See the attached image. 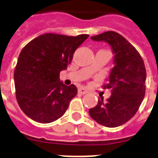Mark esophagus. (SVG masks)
I'll return each mask as SVG.
<instances>
[{"instance_id": "obj_1", "label": "esophagus", "mask_w": 158, "mask_h": 158, "mask_svg": "<svg viewBox=\"0 0 158 158\" xmlns=\"http://www.w3.org/2000/svg\"><path fill=\"white\" fill-rule=\"evenodd\" d=\"M79 93H80V94H82V95H84V94H86V93H88V90H87V89H85V88H79Z\"/></svg>"}]
</instances>
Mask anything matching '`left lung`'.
Masks as SVG:
<instances>
[{"label": "left lung", "mask_w": 158, "mask_h": 158, "mask_svg": "<svg viewBox=\"0 0 158 158\" xmlns=\"http://www.w3.org/2000/svg\"><path fill=\"white\" fill-rule=\"evenodd\" d=\"M91 39L111 46L114 66L104 86L111 89V96L106 101L101 97L89 114L101 125L117 127L129 121L141 105L145 95V66L134 46L118 33L106 31Z\"/></svg>", "instance_id": "left-lung-1"}]
</instances>
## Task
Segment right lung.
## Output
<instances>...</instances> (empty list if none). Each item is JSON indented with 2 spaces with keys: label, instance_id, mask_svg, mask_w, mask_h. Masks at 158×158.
Returning <instances> with one entry per match:
<instances>
[{
  "label": "right lung",
  "instance_id": "obj_1",
  "mask_svg": "<svg viewBox=\"0 0 158 158\" xmlns=\"http://www.w3.org/2000/svg\"><path fill=\"white\" fill-rule=\"evenodd\" d=\"M88 36L47 33L22 49L14 78L17 101L27 116L49 123L65 114L78 89L74 84L65 85L59 75L67 69L75 51Z\"/></svg>",
  "mask_w": 158,
  "mask_h": 158
}]
</instances>
